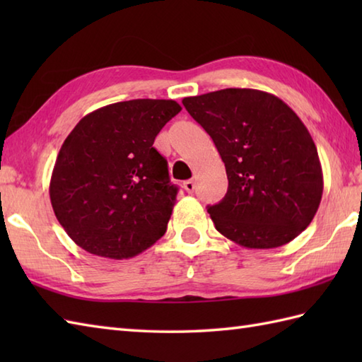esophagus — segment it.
<instances>
[{"mask_svg":"<svg viewBox=\"0 0 362 362\" xmlns=\"http://www.w3.org/2000/svg\"><path fill=\"white\" fill-rule=\"evenodd\" d=\"M183 188H185L188 193H193L194 191V188H196V183H194V180H187V182H183Z\"/></svg>","mask_w":362,"mask_h":362,"instance_id":"1","label":"esophagus"}]
</instances>
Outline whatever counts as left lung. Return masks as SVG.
Returning <instances> with one entry per match:
<instances>
[{"label":"left lung","instance_id":"obj_1","mask_svg":"<svg viewBox=\"0 0 362 362\" xmlns=\"http://www.w3.org/2000/svg\"><path fill=\"white\" fill-rule=\"evenodd\" d=\"M224 161L228 189L209 211L221 235L247 249L294 240L316 214L324 175L316 144L280 98L226 88L183 98Z\"/></svg>","mask_w":362,"mask_h":362}]
</instances>
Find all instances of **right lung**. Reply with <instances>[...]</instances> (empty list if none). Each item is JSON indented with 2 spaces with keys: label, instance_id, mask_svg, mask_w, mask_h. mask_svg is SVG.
Segmentation results:
<instances>
[{
  "label": "right lung",
  "instance_id": "obj_1",
  "mask_svg": "<svg viewBox=\"0 0 362 362\" xmlns=\"http://www.w3.org/2000/svg\"><path fill=\"white\" fill-rule=\"evenodd\" d=\"M182 107L132 99L83 117L59 151L49 183L54 214L93 255L132 258L165 235L177 187L153 140Z\"/></svg>",
  "mask_w": 362,
  "mask_h": 362
}]
</instances>
